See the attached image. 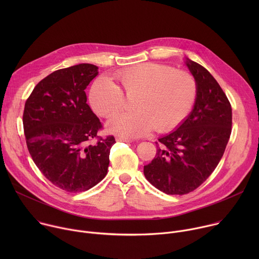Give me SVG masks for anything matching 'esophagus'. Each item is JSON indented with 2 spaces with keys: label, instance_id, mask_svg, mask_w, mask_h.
Wrapping results in <instances>:
<instances>
[{
  "label": "esophagus",
  "instance_id": "1",
  "mask_svg": "<svg viewBox=\"0 0 259 259\" xmlns=\"http://www.w3.org/2000/svg\"><path fill=\"white\" fill-rule=\"evenodd\" d=\"M116 140H117V141L128 142V143H131V142H133V141H134V140H132V139H129V138H122V137H117V138H116Z\"/></svg>",
  "mask_w": 259,
  "mask_h": 259
}]
</instances>
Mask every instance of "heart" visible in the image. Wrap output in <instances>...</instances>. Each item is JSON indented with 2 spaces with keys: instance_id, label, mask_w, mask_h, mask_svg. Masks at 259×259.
Returning a JSON list of instances; mask_svg holds the SVG:
<instances>
[{
  "instance_id": "b5f03b06",
  "label": "heart",
  "mask_w": 259,
  "mask_h": 259,
  "mask_svg": "<svg viewBox=\"0 0 259 259\" xmlns=\"http://www.w3.org/2000/svg\"><path fill=\"white\" fill-rule=\"evenodd\" d=\"M119 86L108 79L97 80L90 91L95 112L112 118L133 99L136 110L122 114L107 123L110 133L135 138L154 127L158 132L176 128L188 117L197 97L195 78L186 70L159 63H141L117 73Z\"/></svg>"
}]
</instances>
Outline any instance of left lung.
Returning a JSON list of instances; mask_svg holds the SVG:
<instances>
[{"instance_id": "left-lung-1", "label": "left lung", "mask_w": 259, "mask_h": 259, "mask_svg": "<svg viewBox=\"0 0 259 259\" xmlns=\"http://www.w3.org/2000/svg\"><path fill=\"white\" fill-rule=\"evenodd\" d=\"M197 83L194 108L179 127L159 138L157 155L143 167L145 178L167 195H186L211 175L223 158L232 132V106L217 81L187 58Z\"/></svg>"}]
</instances>
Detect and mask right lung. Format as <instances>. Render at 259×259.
Instances as JSON below:
<instances>
[{"mask_svg":"<svg viewBox=\"0 0 259 259\" xmlns=\"http://www.w3.org/2000/svg\"><path fill=\"white\" fill-rule=\"evenodd\" d=\"M98 67L81 63L53 71L36 84L25 101L23 129L32 161L57 188L85 192L107 173L112 135L101 138L102 125L87 104L85 89ZM98 138L96 144L90 142Z\"/></svg>","mask_w":259,"mask_h":259,"instance_id":"right-lung-1","label":"right lung"}]
</instances>
